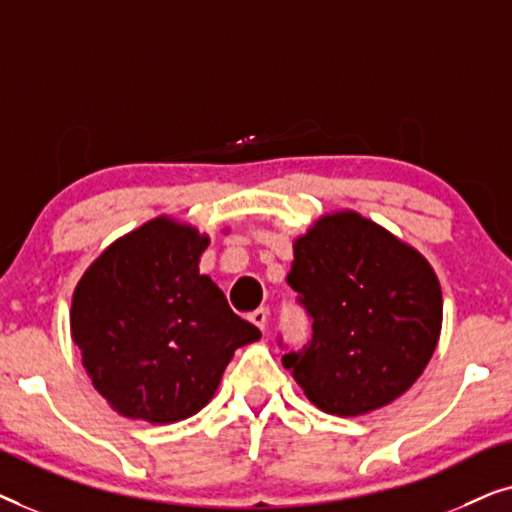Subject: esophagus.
I'll return each instance as SVG.
<instances>
[{
    "label": "esophagus",
    "mask_w": 512,
    "mask_h": 512,
    "mask_svg": "<svg viewBox=\"0 0 512 512\" xmlns=\"http://www.w3.org/2000/svg\"><path fill=\"white\" fill-rule=\"evenodd\" d=\"M249 319H251V324H256L258 328H261V331H265V328H268V310H254L249 314Z\"/></svg>",
    "instance_id": "esophagus-1"
}]
</instances>
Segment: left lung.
I'll list each match as a JSON object with an SVG mask.
<instances>
[{
    "mask_svg": "<svg viewBox=\"0 0 512 512\" xmlns=\"http://www.w3.org/2000/svg\"><path fill=\"white\" fill-rule=\"evenodd\" d=\"M293 256L286 282L310 314L312 338L282 363L305 396L354 417L408 391L443 324L440 284L424 256L354 212L319 219Z\"/></svg>",
    "mask_w": 512,
    "mask_h": 512,
    "instance_id": "1",
    "label": "left lung"
}]
</instances>
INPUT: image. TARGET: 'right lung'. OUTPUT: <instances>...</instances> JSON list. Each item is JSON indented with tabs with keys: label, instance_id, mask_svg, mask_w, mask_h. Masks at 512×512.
I'll return each mask as SVG.
<instances>
[{
	"label": "right lung",
	"instance_id": "add662e5",
	"mask_svg": "<svg viewBox=\"0 0 512 512\" xmlns=\"http://www.w3.org/2000/svg\"><path fill=\"white\" fill-rule=\"evenodd\" d=\"M209 240L165 216L116 240L72 298V338L111 408L151 424L200 412L235 349L261 331L198 263Z\"/></svg>",
	"mask_w": 512,
	"mask_h": 512
}]
</instances>
